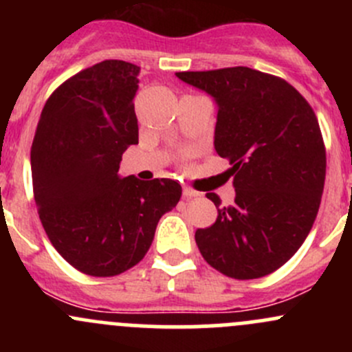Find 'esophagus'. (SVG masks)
<instances>
[{
    "label": "esophagus",
    "mask_w": 352,
    "mask_h": 352,
    "mask_svg": "<svg viewBox=\"0 0 352 352\" xmlns=\"http://www.w3.org/2000/svg\"><path fill=\"white\" fill-rule=\"evenodd\" d=\"M182 194H184V197H186V199H190V197H199V196H201V192H199V190L192 189V187H189V186H184Z\"/></svg>",
    "instance_id": "esophagus-1"
}]
</instances>
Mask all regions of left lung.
Wrapping results in <instances>:
<instances>
[{"instance_id": "obj_1", "label": "left lung", "mask_w": 352, "mask_h": 352, "mask_svg": "<svg viewBox=\"0 0 352 352\" xmlns=\"http://www.w3.org/2000/svg\"><path fill=\"white\" fill-rule=\"evenodd\" d=\"M218 105L214 150L228 158L235 204L197 230L202 257L221 274L257 279L286 264L310 233L325 184L317 116L283 78L236 66L177 73Z\"/></svg>"}]
</instances>
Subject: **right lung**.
I'll list each match as a JSON object with an SVG mask.
<instances>
[{
  "instance_id": "right-lung-1",
  "label": "right lung",
  "mask_w": 352,
  "mask_h": 352,
  "mask_svg": "<svg viewBox=\"0 0 352 352\" xmlns=\"http://www.w3.org/2000/svg\"><path fill=\"white\" fill-rule=\"evenodd\" d=\"M138 74L107 59L71 76L45 102L32 143L42 226L66 262L95 278L136 265L182 196L175 180L119 175L122 153L138 144Z\"/></svg>"
}]
</instances>
